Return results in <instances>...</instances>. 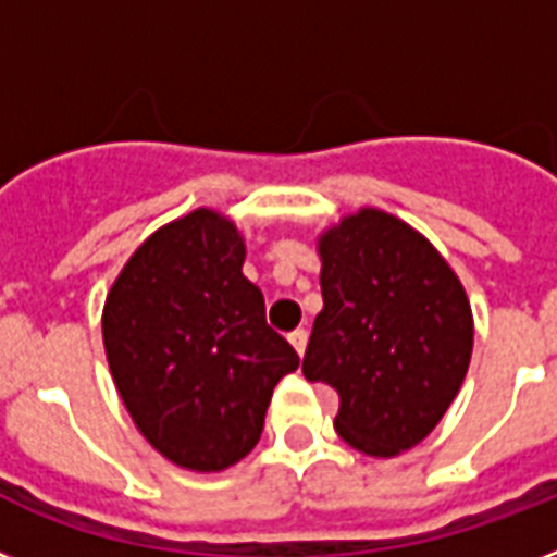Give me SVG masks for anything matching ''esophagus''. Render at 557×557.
<instances>
[{
	"label": "esophagus",
	"mask_w": 557,
	"mask_h": 557,
	"mask_svg": "<svg viewBox=\"0 0 557 557\" xmlns=\"http://www.w3.org/2000/svg\"><path fill=\"white\" fill-rule=\"evenodd\" d=\"M288 344H292V347H295V352H297V356L304 358V352H306V344H309V335H306L304 330L292 332V335H288Z\"/></svg>",
	"instance_id": "esophagus-1"
}]
</instances>
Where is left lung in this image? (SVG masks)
Segmentation results:
<instances>
[{
    "mask_svg": "<svg viewBox=\"0 0 557 557\" xmlns=\"http://www.w3.org/2000/svg\"><path fill=\"white\" fill-rule=\"evenodd\" d=\"M323 309L304 375L338 389L335 431L367 457L416 448L448 413L474 349L457 271L405 219L361 208L318 234Z\"/></svg>",
    "mask_w": 557,
    "mask_h": 557,
    "instance_id": "1",
    "label": "left lung"
}]
</instances>
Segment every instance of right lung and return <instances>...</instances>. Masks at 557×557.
<instances>
[{
    "label": "right lung",
    "instance_id": "obj_1",
    "mask_svg": "<svg viewBox=\"0 0 557 557\" xmlns=\"http://www.w3.org/2000/svg\"><path fill=\"white\" fill-rule=\"evenodd\" d=\"M234 219L196 208L150 234L109 288L103 347L117 396L173 466L213 474L260 442L300 358L265 323Z\"/></svg>",
    "mask_w": 557,
    "mask_h": 557
}]
</instances>
